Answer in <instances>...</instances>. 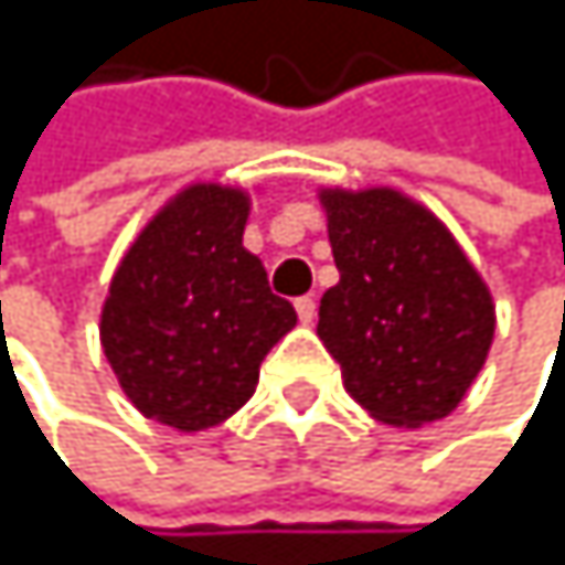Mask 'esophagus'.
<instances>
[{
	"instance_id": "obj_1",
	"label": "esophagus",
	"mask_w": 565,
	"mask_h": 565,
	"mask_svg": "<svg viewBox=\"0 0 565 565\" xmlns=\"http://www.w3.org/2000/svg\"><path fill=\"white\" fill-rule=\"evenodd\" d=\"M295 311H298V318H301L305 324H311V321H315V298H298V301H295Z\"/></svg>"
}]
</instances>
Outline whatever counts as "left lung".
Wrapping results in <instances>:
<instances>
[{"label": "left lung", "mask_w": 565, "mask_h": 565, "mask_svg": "<svg viewBox=\"0 0 565 565\" xmlns=\"http://www.w3.org/2000/svg\"><path fill=\"white\" fill-rule=\"evenodd\" d=\"M339 285L318 339L376 420L424 427L465 399L494 339V305L450 230L396 189H321Z\"/></svg>", "instance_id": "8db88e82"}]
</instances>
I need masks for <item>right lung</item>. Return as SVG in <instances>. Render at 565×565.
<instances>
[{
  "label": "right lung",
  "instance_id": "add662e5",
  "mask_svg": "<svg viewBox=\"0 0 565 565\" xmlns=\"http://www.w3.org/2000/svg\"><path fill=\"white\" fill-rule=\"evenodd\" d=\"M247 213L244 189H182L128 247L100 308V345L125 396L182 434L233 417L298 321L244 247Z\"/></svg>",
  "mask_w": 565,
  "mask_h": 565
}]
</instances>
